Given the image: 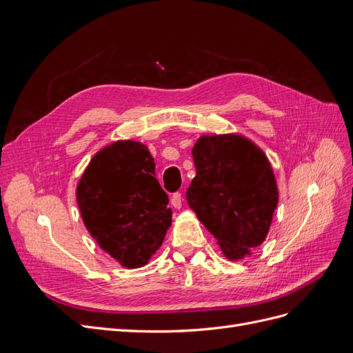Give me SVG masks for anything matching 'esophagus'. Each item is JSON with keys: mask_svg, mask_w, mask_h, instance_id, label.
<instances>
[{"mask_svg": "<svg viewBox=\"0 0 353 353\" xmlns=\"http://www.w3.org/2000/svg\"><path fill=\"white\" fill-rule=\"evenodd\" d=\"M170 205H172L175 209H181V206H183V196H181V193H175L172 197H170Z\"/></svg>", "mask_w": 353, "mask_h": 353, "instance_id": "34e87169", "label": "esophagus"}]
</instances>
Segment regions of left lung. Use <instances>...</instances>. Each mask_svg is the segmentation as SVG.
I'll list each match as a JSON object with an SVG mask.
<instances>
[{
  "label": "left lung",
  "mask_w": 353,
  "mask_h": 353,
  "mask_svg": "<svg viewBox=\"0 0 353 353\" xmlns=\"http://www.w3.org/2000/svg\"><path fill=\"white\" fill-rule=\"evenodd\" d=\"M196 176L188 206L216 239L228 261L261 245L279 205V187L268 157L240 134L201 135L194 144Z\"/></svg>",
  "instance_id": "left-lung-1"
}]
</instances>
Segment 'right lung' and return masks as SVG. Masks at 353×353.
<instances>
[{
    "label": "right lung",
    "instance_id": "obj_1",
    "mask_svg": "<svg viewBox=\"0 0 353 353\" xmlns=\"http://www.w3.org/2000/svg\"><path fill=\"white\" fill-rule=\"evenodd\" d=\"M145 144L119 140L94 154L77 185L81 216L100 248L128 270L141 268L172 223Z\"/></svg>",
    "mask_w": 353,
    "mask_h": 353
}]
</instances>
